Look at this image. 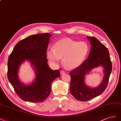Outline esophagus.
Returning <instances> with one entry per match:
<instances>
[{"instance_id":"1","label":"esophagus","mask_w":121,"mask_h":121,"mask_svg":"<svg viewBox=\"0 0 121 121\" xmlns=\"http://www.w3.org/2000/svg\"><path fill=\"white\" fill-rule=\"evenodd\" d=\"M64 73H65V71L64 70H61V71H60V74L61 75H62V74H63Z\"/></svg>"}]
</instances>
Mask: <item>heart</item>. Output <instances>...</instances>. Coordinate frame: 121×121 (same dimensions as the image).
<instances>
[{"instance_id":"obj_1","label":"heart","mask_w":121,"mask_h":121,"mask_svg":"<svg viewBox=\"0 0 121 121\" xmlns=\"http://www.w3.org/2000/svg\"><path fill=\"white\" fill-rule=\"evenodd\" d=\"M88 51V44L84 41L77 42L66 38L55 43L54 49H48L47 56L51 62L55 64L58 63L62 58L64 66L72 69L82 63Z\"/></svg>"}]
</instances>
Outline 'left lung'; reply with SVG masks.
Here are the masks:
<instances>
[{"mask_svg":"<svg viewBox=\"0 0 121 121\" xmlns=\"http://www.w3.org/2000/svg\"><path fill=\"white\" fill-rule=\"evenodd\" d=\"M91 44L88 58L77 69L70 72V91L78 100L86 101L101 95L108 85L112 70V64L108 49L94 37L87 36ZM104 68L102 82L97 87L91 88L85 84V77L92 69Z\"/></svg>","mask_w":121,"mask_h":121,"instance_id":"obj_1","label":"left lung"}]
</instances>
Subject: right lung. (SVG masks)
Wrapping results in <instances>:
<instances>
[{"label":"right lung","mask_w":121,"mask_h":121,"mask_svg":"<svg viewBox=\"0 0 121 121\" xmlns=\"http://www.w3.org/2000/svg\"><path fill=\"white\" fill-rule=\"evenodd\" d=\"M51 36L46 33L27 37L17 43L9 57V81L24 101H44L50 94L52 82L60 76L59 70H52L48 64L46 53ZM25 60L30 63L36 74L35 79L29 84L21 82L18 75L19 68Z\"/></svg>","instance_id":"1"}]
</instances>
